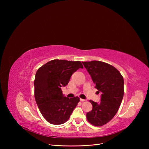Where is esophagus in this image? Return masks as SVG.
<instances>
[{
  "label": "esophagus",
  "mask_w": 149,
  "mask_h": 149,
  "mask_svg": "<svg viewBox=\"0 0 149 149\" xmlns=\"http://www.w3.org/2000/svg\"><path fill=\"white\" fill-rule=\"evenodd\" d=\"M80 101H81V102H84V101H86V100H83V99H80Z\"/></svg>",
  "instance_id": "esophagus-1"
}]
</instances>
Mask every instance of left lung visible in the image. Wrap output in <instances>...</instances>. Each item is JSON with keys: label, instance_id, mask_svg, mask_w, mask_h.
I'll return each instance as SVG.
<instances>
[{"label": "left lung", "instance_id": "1", "mask_svg": "<svg viewBox=\"0 0 149 149\" xmlns=\"http://www.w3.org/2000/svg\"><path fill=\"white\" fill-rule=\"evenodd\" d=\"M91 75L95 88L101 92L100 103L90 100L93 109L86 114L87 120L94 126H102L114 118L124 96V79L115 67L100 61L82 62Z\"/></svg>", "mask_w": 149, "mask_h": 149}]
</instances>
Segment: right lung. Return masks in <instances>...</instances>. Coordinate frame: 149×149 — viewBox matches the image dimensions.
Instances as JSON below:
<instances>
[{
    "mask_svg": "<svg viewBox=\"0 0 149 149\" xmlns=\"http://www.w3.org/2000/svg\"><path fill=\"white\" fill-rule=\"evenodd\" d=\"M79 61L53 60L39 68L34 81L35 99L43 118L54 125L62 124L79 101V97H65L61 87L68 83L70 77L79 68Z\"/></svg>",
    "mask_w": 149,
    "mask_h": 149,
    "instance_id": "1",
    "label": "right lung"
}]
</instances>
